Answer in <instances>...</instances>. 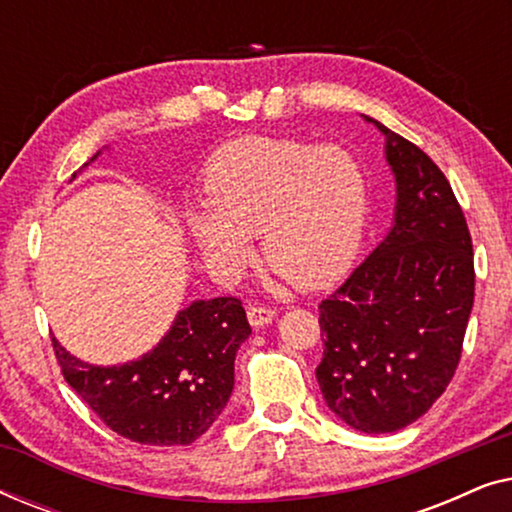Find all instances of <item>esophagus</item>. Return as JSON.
<instances>
[{
	"instance_id": "1",
	"label": "esophagus",
	"mask_w": 512,
	"mask_h": 512,
	"mask_svg": "<svg viewBox=\"0 0 512 512\" xmlns=\"http://www.w3.org/2000/svg\"><path fill=\"white\" fill-rule=\"evenodd\" d=\"M247 317H249V324L258 328V326L270 324V321L275 319V310H272V307H265V305H249Z\"/></svg>"
}]
</instances>
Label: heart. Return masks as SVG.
Here are the masks:
<instances>
[{
    "label": "heart",
    "mask_w": 512,
    "mask_h": 512,
    "mask_svg": "<svg viewBox=\"0 0 512 512\" xmlns=\"http://www.w3.org/2000/svg\"><path fill=\"white\" fill-rule=\"evenodd\" d=\"M205 207L188 212V230L209 261L240 270L261 235L265 263L300 289H321L345 275L368 221L361 165L335 146L251 135L209 160Z\"/></svg>",
    "instance_id": "1"
}]
</instances>
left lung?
Here are the masks:
<instances>
[{"mask_svg": "<svg viewBox=\"0 0 512 512\" xmlns=\"http://www.w3.org/2000/svg\"><path fill=\"white\" fill-rule=\"evenodd\" d=\"M368 121L387 137L394 226L321 300L317 382L328 408L352 429L391 433L422 417L454 377L475 270L464 212L440 167L419 146Z\"/></svg>", "mask_w": 512, "mask_h": 512, "instance_id": "1", "label": "left lung"}]
</instances>
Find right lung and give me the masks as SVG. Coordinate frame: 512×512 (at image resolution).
<instances>
[{
  "instance_id": "add662e5",
  "label": "right lung",
  "mask_w": 512,
  "mask_h": 512,
  "mask_svg": "<svg viewBox=\"0 0 512 512\" xmlns=\"http://www.w3.org/2000/svg\"><path fill=\"white\" fill-rule=\"evenodd\" d=\"M249 333L242 303L226 296L181 310L165 338L137 361L90 366L55 338L53 352L69 387L111 431L132 443L172 447L198 440L226 408L235 354Z\"/></svg>"
}]
</instances>
